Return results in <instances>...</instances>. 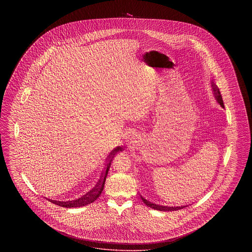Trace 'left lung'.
<instances>
[{
  "mask_svg": "<svg viewBox=\"0 0 252 252\" xmlns=\"http://www.w3.org/2000/svg\"><path fill=\"white\" fill-rule=\"evenodd\" d=\"M212 88H213V91H214V95L216 97V101L217 103L222 107L224 108V103H223V99H222V96L221 94L219 92V89L216 87V85L214 84L212 82ZM141 198L142 200L144 201V203L150 207L151 209H154V210H158V211H162V212H171V211H179L180 209L184 208L185 206H177V207H169V206H162V205H157L155 203H152L148 200H146L145 198H144L142 195H141Z\"/></svg>",
  "mask_w": 252,
  "mask_h": 252,
  "instance_id": "left-lung-1",
  "label": "left lung"
}]
</instances>
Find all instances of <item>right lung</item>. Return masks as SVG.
<instances>
[{
	"label": "right lung",
	"instance_id": "add662e5",
	"mask_svg": "<svg viewBox=\"0 0 252 252\" xmlns=\"http://www.w3.org/2000/svg\"><path fill=\"white\" fill-rule=\"evenodd\" d=\"M124 148L121 147V146H117L116 148H114L109 156H108V163L106 165L105 168V171L104 173L102 174V177L100 180L97 182V184L95 185V187L91 190L90 192H87L86 194H84L83 196L79 197L78 199H75V200H72V201H58V200H52V199H48L50 202L52 203L56 204V205H59L60 207H64V208H77V207H83L86 206L88 204L93 203L94 202L96 199L100 196L101 192L104 189V185H105V181H106V178L108 176V170L110 167V164H111V161H112V158L115 156V154L117 152H121L123 151Z\"/></svg>",
	"mask_w": 252,
	"mask_h": 252
}]
</instances>
